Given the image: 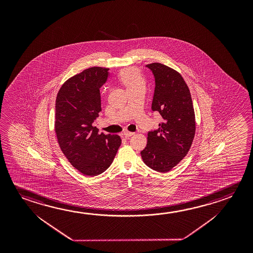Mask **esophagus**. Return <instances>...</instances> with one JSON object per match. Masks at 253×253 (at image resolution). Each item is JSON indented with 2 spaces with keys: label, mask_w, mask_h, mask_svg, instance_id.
Listing matches in <instances>:
<instances>
[{
  "label": "esophagus",
  "mask_w": 253,
  "mask_h": 253,
  "mask_svg": "<svg viewBox=\"0 0 253 253\" xmlns=\"http://www.w3.org/2000/svg\"><path fill=\"white\" fill-rule=\"evenodd\" d=\"M123 135H124V137H131L134 135V132H129V131H125V132L123 133Z\"/></svg>",
  "instance_id": "esophagus-1"
}]
</instances>
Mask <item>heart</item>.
I'll return each instance as SVG.
<instances>
[{"label":"heart","mask_w":253,"mask_h":253,"mask_svg":"<svg viewBox=\"0 0 253 253\" xmlns=\"http://www.w3.org/2000/svg\"><path fill=\"white\" fill-rule=\"evenodd\" d=\"M122 83L125 84L126 89L138 86H145L144 76L136 68H128L121 72L119 75Z\"/></svg>","instance_id":"heart-1"}]
</instances>
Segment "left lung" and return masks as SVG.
Listing matches in <instances>:
<instances>
[{
    "instance_id": "1",
    "label": "left lung",
    "mask_w": 253,
    "mask_h": 253,
    "mask_svg": "<svg viewBox=\"0 0 253 253\" xmlns=\"http://www.w3.org/2000/svg\"><path fill=\"white\" fill-rule=\"evenodd\" d=\"M155 79L152 109L162 116L157 130L147 134L141 152L145 165L166 173L176 166L191 148L196 131L191 92L181 74L159 62L146 65Z\"/></svg>"
}]
</instances>
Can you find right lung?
I'll list each match as a JSON object with an SVG mask.
<instances>
[{"mask_svg":"<svg viewBox=\"0 0 253 253\" xmlns=\"http://www.w3.org/2000/svg\"><path fill=\"white\" fill-rule=\"evenodd\" d=\"M108 70L91 67L68 79L55 101L54 130L60 148L76 169L87 176L103 173L116 157L122 139L92 126L101 111L100 88Z\"/></svg>","mask_w":253,"mask_h":253,"instance_id":"add662e5","label":"right lung"}]
</instances>
